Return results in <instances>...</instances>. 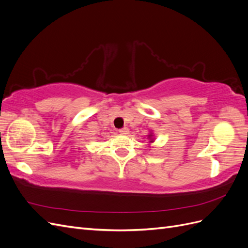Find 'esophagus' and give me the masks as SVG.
I'll return each instance as SVG.
<instances>
[{"instance_id":"esophagus-1","label":"esophagus","mask_w":248,"mask_h":248,"mask_svg":"<svg viewBox=\"0 0 248 248\" xmlns=\"http://www.w3.org/2000/svg\"><path fill=\"white\" fill-rule=\"evenodd\" d=\"M119 132L121 133V134H128V133H129V129L127 128V127H124V128L120 129V130H119Z\"/></svg>"}]
</instances>
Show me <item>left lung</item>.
Returning <instances> with one entry per match:
<instances>
[{
    "instance_id": "left-lung-1",
    "label": "left lung",
    "mask_w": 248,
    "mask_h": 248,
    "mask_svg": "<svg viewBox=\"0 0 248 248\" xmlns=\"http://www.w3.org/2000/svg\"><path fill=\"white\" fill-rule=\"evenodd\" d=\"M147 139L149 140L150 144H151V142H154V141H155V139H154V134H153V132H152V131L148 134V136H147Z\"/></svg>"
}]
</instances>
